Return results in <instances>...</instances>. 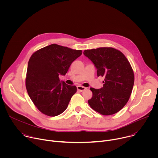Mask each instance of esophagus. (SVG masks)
<instances>
[{"mask_svg":"<svg viewBox=\"0 0 158 158\" xmlns=\"http://www.w3.org/2000/svg\"><path fill=\"white\" fill-rule=\"evenodd\" d=\"M77 89L78 91H81V92H82V91H84V90L86 89L85 87H83V86H81V85H78V86H77Z\"/></svg>","mask_w":158,"mask_h":158,"instance_id":"obj_1","label":"esophagus"}]
</instances>
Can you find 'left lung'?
Segmentation results:
<instances>
[{"instance_id":"left-lung-1","label":"left lung","mask_w":158,"mask_h":158,"mask_svg":"<svg viewBox=\"0 0 158 158\" xmlns=\"http://www.w3.org/2000/svg\"><path fill=\"white\" fill-rule=\"evenodd\" d=\"M83 53L94 64L98 76L104 77L102 87L90 88L93 97L88 101L89 106L102 115L116 113L127 102L133 88L134 76L129 62L121 51L112 48Z\"/></svg>"}]
</instances>
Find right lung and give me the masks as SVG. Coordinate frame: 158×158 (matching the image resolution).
<instances>
[{"label": "right lung", "mask_w": 158, "mask_h": 158, "mask_svg": "<svg viewBox=\"0 0 158 158\" xmlns=\"http://www.w3.org/2000/svg\"><path fill=\"white\" fill-rule=\"evenodd\" d=\"M81 54V50L53 44L31 56L26 86L31 99L42 113L53 117L67 109L77 87L60 81L59 76H65L72 62Z\"/></svg>", "instance_id": "add662e5"}]
</instances>
